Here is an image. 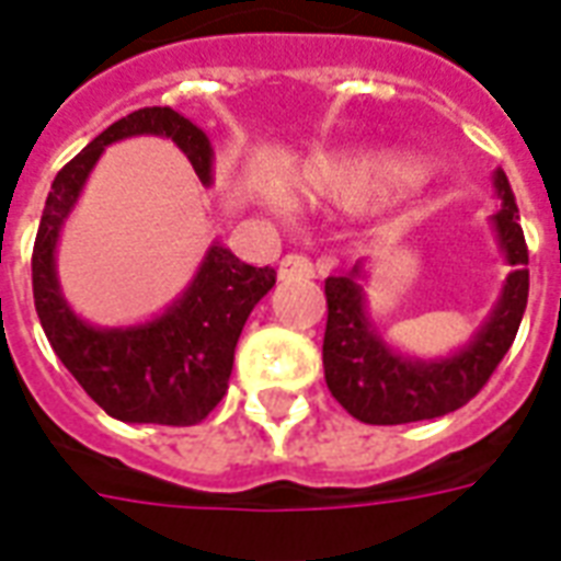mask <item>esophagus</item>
I'll return each instance as SVG.
<instances>
[{
	"mask_svg": "<svg viewBox=\"0 0 561 561\" xmlns=\"http://www.w3.org/2000/svg\"><path fill=\"white\" fill-rule=\"evenodd\" d=\"M279 279L288 282V279H312L314 276V267L312 261L306 259V255H285L279 261Z\"/></svg>",
	"mask_w": 561,
	"mask_h": 561,
	"instance_id": "obj_1",
	"label": "esophagus"
}]
</instances>
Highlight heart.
<instances>
[{"instance_id": "1", "label": "heart", "mask_w": 561, "mask_h": 561, "mask_svg": "<svg viewBox=\"0 0 561 561\" xmlns=\"http://www.w3.org/2000/svg\"><path fill=\"white\" fill-rule=\"evenodd\" d=\"M425 178L419 157L396 151H318L306 157L285 193L306 205L359 207L416 186Z\"/></svg>"}]
</instances>
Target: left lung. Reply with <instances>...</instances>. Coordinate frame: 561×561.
I'll use <instances>...</instances> for the list:
<instances>
[{"instance_id": "obj_1", "label": "left lung", "mask_w": 561, "mask_h": 561, "mask_svg": "<svg viewBox=\"0 0 561 561\" xmlns=\"http://www.w3.org/2000/svg\"><path fill=\"white\" fill-rule=\"evenodd\" d=\"M493 190L502 207L491 217V226L512 273L505 276L488 321L455 354L419 359L386 342L368 314L365 261H356L344 276L323 282V377L335 401L365 425H404L446 416L479 396L493 368L508 354L529 297V252L512 184L502 169L493 172Z\"/></svg>"}]
</instances>
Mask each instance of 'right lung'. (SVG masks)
<instances>
[{"label": "right lung", "instance_id": "obj_1", "mask_svg": "<svg viewBox=\"0 0 561 561\" xmlns=\"http://www.w3.org/2000/svg\"><path fill=\"white\" fill-rule=\"evenodd\" d=\"M133 136L172 139L198 181L214 184L207 133L172 106H145L110 124L53 181L32 252L35 309L56 356L112 419L133 425H196L226 396L243 323L276 285V270L252 267L222 243H210L181 297L148 321L94 327L73 312L56 273L61 228L106 145Z\"/></svg>", "mask_w": 561, "mask_h": 561}]
</instances>
